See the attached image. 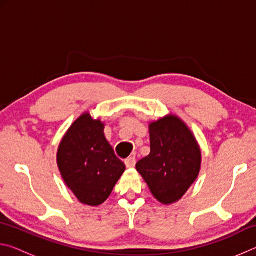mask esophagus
Listing matches in <instances>:
<instances>
[{
	"label": "esophagus",
	"mask_w": 256,
	"mask_h": 256,
	"mask_svg": "<svg viewBox=\"0 0 256 256\" xmlns=\"http://www.w3.org/2000/svg\"><path fill=\"white\" fill-rule=\"evenodd\" d=\"M124 162H125V164H126L128 168H133L134 166H136V157H128V159H125Z\"/></svg>",
	"instance_id": "34e87169"
}]
</instances>
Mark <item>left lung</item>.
I'll return each instance as SVG.
<instances>
[{
  "instance_id": "left-lung-1",
  "label": "left lung",
  "mask_w": 256,
  "mask_h": 256,
  "mask_svg": "<svg viewBox=\"0 0 256 256\" xmlns=\"http://www.w3.org/2000/svg\"><path fill=\"white\" fill-rule=\"evenodd\" d=\"M149 132L150 154L138 160L136 170L159 202L172 204L198 178L200 146L186 124L174 115L150 123Z\"/></svg>"
}]
</instances>
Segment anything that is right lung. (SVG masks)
Returning <instances> with one entry per match:
<instances>
[{
    "instance_id": "add662e5",
    "label": "right lung",
    "mask_w": 256,
    "mask_h": 256,
    "mask_svg": "<svg viewBox=\"0 0 256 256\" xmlns=\"http://www.w3.org/2000/svg\"><path fill=\"white\" fill-rule=\"evenodd\" d=\"M100 120L84 112L68 130L58 150V170L68 188L81 203L92 206L107 200L125 170Z\"/></svg>"
}]
</instances>
